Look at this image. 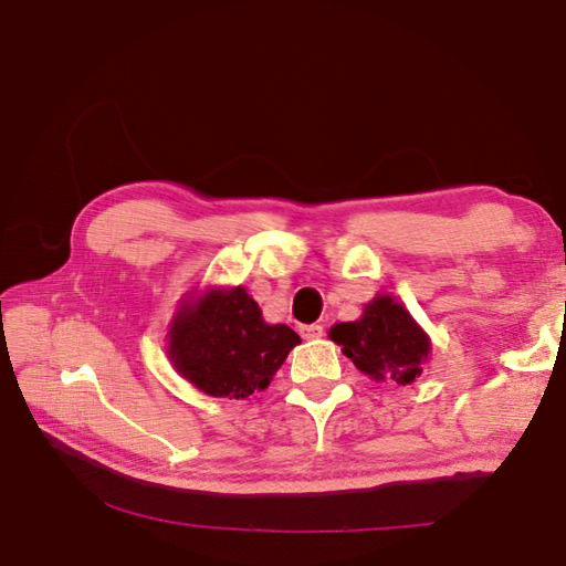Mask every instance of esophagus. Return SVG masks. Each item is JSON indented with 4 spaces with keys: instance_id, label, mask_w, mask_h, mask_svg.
<instances>
[{
    "instance_id": "34e87169",
    "label": "esophagus",
    "mask_w": 566,
    "mask_h": 566,
    "mask_svg": "<svg viewBox=\"0 0 566 566\" xmlns=\"http://www.w3.org/2000/svg\"><path fill=\"white\" fill-rule=\"evenodd\" d=\"M298 333H302L304 340H318V338H323V326H318V323H311V326H298Z\"/></svg>"
}]
</instances>
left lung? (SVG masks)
Here are the masks:
<instances>
[{"mask_svg":"<svg viewBox=\"0 0 566 566\" xmlns=\"http://www.w3.org/2000/svg\"><path fill=\"white\" fill-rule=\"evenodd\" d=\"M331 338L343 345V353L359 371L401 387L416 381L430 350L426 333L391 296H377L359 321L333 326Z\"/></svg>","mask_w":566,"mask_h":566,"instance_id":"1","label":"left lung"}]
</instances>
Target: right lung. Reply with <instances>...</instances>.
<instances>
[{
    "label": "right lung",
    "mask_w": 566,
    "mask_h": 566,
    "mask_svg": "<svg viewBox=\"0 0 566 566\" xmlns=\"http://www.w3.org/2000/svg\"><path fill=\"white\" fill-rule=\"evenodd\" d=\"M296 343L290 326H268L240 286L209 292L197 306L179 311L170 328L175 367L203 394L231 399L268 389Z\"/></svg>",
    "instance_id": "1"
}]
</instances>
